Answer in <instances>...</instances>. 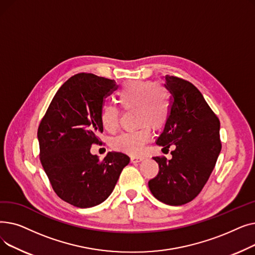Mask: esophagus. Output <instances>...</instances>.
<instances>
[{
    "mask_svg": "<svg viewBox=\"0 0 255 255\" xmlns=\"http://www.w3.org/2000/svg\"><path fill=\"white\" fill-rule=\"evenodd\" d=\"M143 159H144L143 157H131V158H130V161H131L132 163H137V162L142 161Z\"/></svg>",
    "mask_w": 255,
    "mask_h": 255,
    "instance_id": "1",
    "label": "esophagus"
}]
</instances>
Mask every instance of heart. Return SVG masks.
<instances>
[{
	"label": "heart",
	"mask_w": 255,
	"mask_h": 255,
	"mask_svg": "<svg viewBox=\"0 0 255 255\" xmlns=\"http://www.w3.org/2000/svg\"><path fill=\"white\" fill-rule=\"evenodd\" d=\"M118 102L124 111L135 110L136 130L127 131L111 139L115 151L138 155L151 139V129H161L170 114V99L166 88L151 80H130L118 92ZM121 112L114 105H104L100 113L103 128L114 133L120 126Z\"/></svg>",
	"instance_id": "obj_1"
}]
</instances>
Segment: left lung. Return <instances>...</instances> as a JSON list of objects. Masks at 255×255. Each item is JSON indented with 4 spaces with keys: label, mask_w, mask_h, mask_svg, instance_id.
<instances>
[{
    "label": "left lung",
    "mask_w": 255,
    "mask_h": 255,
    "mask_svg": "<svg viewBox=\"0 0 255 255\" xmlns=\"http://www.w3.org/2000/svg\"><path fill=\"white\" fill-rule=\"evenodd\" d=\"M170 93V114L156 141L171 151L172 158L154 157L158 175L149 181L152 194L169 206L191 202L202 191L221 151L220 122L204 96L188 80L166 75Z\"/></svg>",
    "instance_id": "left-lung-1"
}]
</instances>
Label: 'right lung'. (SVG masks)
I'll return each mask as SVG.
<instances>
[{"mask_svg":"<svg viewBox=\"0 0 255 255\" xmlns=\"http://www.w3.org/2000/svg\"><path fill=\"white\" fill-rule=\"evenodd\" d=\"M118 88L115 79L92 73L71 76L53 96L38 127L40 161L53 191L77 208L97 206L111 195L127 155H92L103 132L100 113L105 98Z\"/></svg>","mask_w":255,"mask_h":255,"instance_id":"1","label":"right lung"}]
</instances>
